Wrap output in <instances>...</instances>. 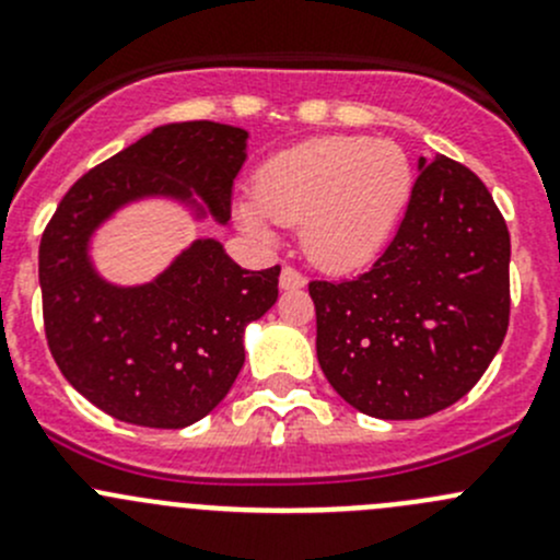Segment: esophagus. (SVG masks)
Returning a JSON list of instances; mask_svg holds the SVG:
<instances>
[{"instance_id": "34e87169", "label": "esophagus", "mask_w": 560, "mask_h": 560, "mask_svg": "<svg viewBox=\"0 0 560 560\" xmlns=\"http://www.w3.org/2000/svg\"><path fill=\"white\" fill-rule=\"evenodd\" d=\"M279 284L281 290H301V287H306V276L298 268H292V265H284V270L279 276Z\"/></svg>"}]
</instances>
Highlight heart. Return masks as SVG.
Listing matches in <instances>:
<instances>
[{
  "instance_id": "b5f03b06",
  "label": "heart",
  "mask_w": 560,
  "mask_h": 560,
  "mask_svg": "<svg viewBox=\"0 0 560 560\" xmlns=\"http://www.w3.org/2000/svg\"><path fill=\"white\" fill-rule=\"evenodd\" d=\"M411 162L393 140L327 135L287 149L254 175V200L241 224L259 238L273 224L300 228L303 248L322 268L349 270L385 248L409 202Z\"/></svg>"
}]
</instances>
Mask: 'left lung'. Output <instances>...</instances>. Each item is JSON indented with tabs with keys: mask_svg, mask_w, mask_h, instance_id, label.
<instances>
[{
	"mask_svg": "<svg viewBox=\"0 0 560 560\" xmlns=\"http://www.w3.org/2000/svg\"><path fill=\"white\" fill-rule=\"evenodd\" d=\"M316 358L363 415L420 420L460 400L510 327V230L466 165L420 160L398 233L349 281H308Z\"/></svg>",
	"mask_w": 560,
	"mask_h": 560,
	"instance_id": "obj_1",
	"label": "left lung"
}]
</instances>
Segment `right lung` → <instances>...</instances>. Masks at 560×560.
Segmentation results:
<instances>
[{
	"mask_svg": "<svg viewBox=\"0 0 560 560\" xmlns=\"http://www.w3.org/2000/svg\"><path fill=\"white\" fill-rule=\"evenodd\" d=\"M246 129L217 121L156 127L70 186L39 241L48 349L72 387L121 422L186 428L244 369V327L279 298L281 268L244 270L217 241H197L145 287L92 270V230L145 195L202 197L219 222L233 208Z\"/></svg>",
	"mask_w": 560,
	"mask_h": 560,
	"instance_id": "add662e5",
	"label": "right lung"
}]
</instances>
